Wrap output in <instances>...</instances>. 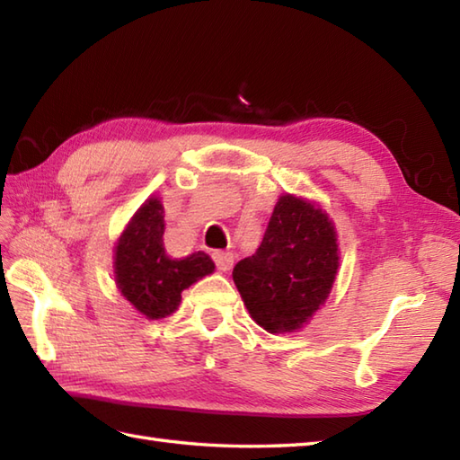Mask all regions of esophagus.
I'll use <instances>...</instances> for the list:
<instances>
[{
    "mask_svg": "<svg viewBox=\"0 0 460 460\" xmlns=\"http://www.w3.org/2000/svg\"><path fill=\"white\" fill-rule=\"evenodd\" d=\"M213 261L217 265L219 270H229L233 267V252H225V251H215L213 252Z\"/></svg>",
    "mask_w": 460,
    "mask_h": 460,
    "instance_id": "1",
    "label": "esophagus"
}]
</instances>
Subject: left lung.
I'll list each match as a JSON object with an SVG mask.
<instances>
[{"label":"left lung","mask_w":460,"mask_h":460,"mask_svg":"<svg viewBox=\"0 0 460 460\" xmlns=\"http://www.w3.org/2000/svg\"><path fill=\"white\" fill-rule=\"evenodd\" d=\"M340 265L334 223L316 205L280 195L265 237L233 280L251 318L270 334L300 330L324 305Z\"/></svg>","instance_id":"left-lung-1"}]
</instances>
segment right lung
Wrapping results in <instances>:
<instances>
[{"instance_id": "obj_1", "label": "right lung", "mask_w": 460, "mask_h": 460, "mask_svg": "<svg viewBox=\"0 0 460 460\" xmlns=\"http://www.w3.org/2000/svg\"><path fill=\"white\" fill-rule=\"evenodd\" d=\"M164 208L158 198L146 199L126 225L114 249L116 287L130 305L150 320L165 318L181 302V292L215 265L203 251L173 259L164 249Z\"/></svg>"}]
</instances>
